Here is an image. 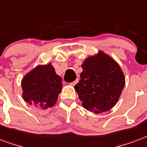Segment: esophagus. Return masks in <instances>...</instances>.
<instances>
[{
    "label": "esophagus",
    "instance_id": "34e87169",
    "mask_svg": "<svg viewBox=\"0 0 147 147\" xmlns=\"http://www.w3.org/2000/svg\"><path fill=\"white\" fill-rule=\"evenodd\" d=\"M78 82H79V79H76V80H75V81H74V82H71L70 85H71V86H74L75 85H76L77 83H78Z\"/></svg>",
    "mask_w": 147,
    "mask_h": 147
}]
</instances>
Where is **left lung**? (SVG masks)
Here are the masks:
<instances>
[{"instance_id": "1", "label": "left lung", "mask_w": 147, "mask_h": 147, "mask_svg": "<svg viewBox=\"0 0 147 147\" xmlns=\"http://www.w3.org/2000/svg\"><path fill=\"white\" fill-rule=\"evenodd\" d=\"M82 68L80 80L74 88L83 107L96 114L110 111L119 100L125 84L119 65L100 51L85 60Z\"/></svg>"}]
</instances>
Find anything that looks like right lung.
I'll return each mask as SVG.
<instances>
[{
    "label": "right lung",
    "mask_w": 147,
    "mask_h": 147,
    "mask_svg": "<svg viewBox=\"0 0 147 147\" xmlns=\"http://www.w3.org/2000/svg\"><path fill=\"white\" fill-rule=\"evenodd\" d=\"M22 89L24 100L47 109L56 104L62 89V79L51 63L38 65L22 79Z\"/></svg>",
    "instance_id": "obj_1"
}]
</instances>
